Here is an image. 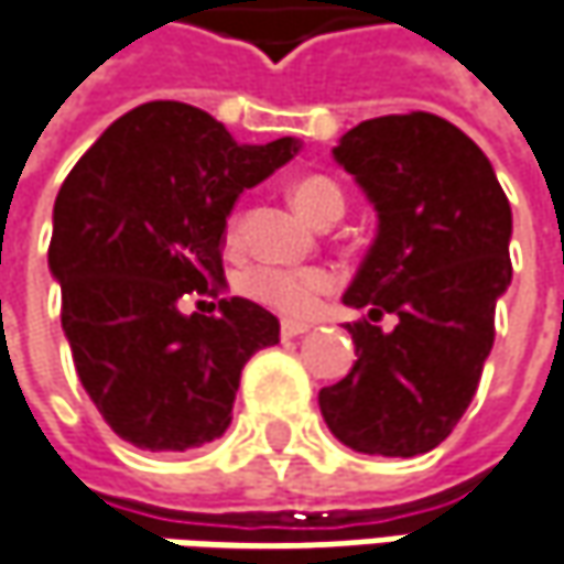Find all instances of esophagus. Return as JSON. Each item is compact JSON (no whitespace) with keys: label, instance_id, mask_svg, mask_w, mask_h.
Here are the masks:
<instances>
[{"label":"esophagus","instance_id":"esophagus-1","mask_svg":"<svg viewBox=\"0 0 564 564\" xmlns=\"http://www.w3.org/2000/svg\"><path fill=\"white\" fill-rule=\"evenodd\" d=\"M306 332H310V325H303V322H283L281 325V338H300Z\"/></svg>","mask_w":564,"mask_h":564}]
</instances>
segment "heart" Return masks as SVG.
<instances>
[{
	"instance_id": "1",
	"label": "heart",
	"mask_w": 564,
	"mask_h": 564,
	"mask_svg": "<svg viewBox=\"0 0 564 564\" xmlns=\"http://www.w3.org/2000/svg\"><path fill=\"white\" fill-rule=\"evenodd\" d=\"M290 197L296 210L306 219H322L325 214H345V194L332 178L310 175L290 187ZM239 239V214L226 223V242L232 246ZM239 290L258 300L261 306L286 315V318H310L318 300L332 290V274L325 268H274V264H254L239 274Z\"/></svg>"
}]
</instances>
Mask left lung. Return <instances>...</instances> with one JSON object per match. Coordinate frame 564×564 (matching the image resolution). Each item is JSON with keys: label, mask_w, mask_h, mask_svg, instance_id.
<instances>
[{"label": "left lung", "mask_w": 564, "mask_h": 564, "mask_svg": "<svg viewBox=\"0 0 564 564\" xmlns=\"http://www.w3.org/2000/svg\"><path fill=\"white\" fill-rule=\"evenodd\" d=\"M380 229L345 293L357 360L318 392L328 431L357 453L417 456L447 441L495 345L511 283V204L485 152L427 111L373 117L335 147ZM397 315V328L376 322Z\"/></svg>", "instance_id": "obj_1"}]
</instances>
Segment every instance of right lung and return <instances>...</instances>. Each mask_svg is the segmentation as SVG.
<instances>
[{
    "instance_id": "right-lung-1",
    "label": "right lung",
    "mask_w": 564,
    "mask_h": 564,
    "mask_svg": "<svg viewBox=\"0 0 564 564\" xmlns=\"http://www.w3.org/2000/svg\"><path fill=\"white\" fill-rule=\"evenodd\" d=\"M300 143L239 147L200 108L150 101L115 120L76 162L53 204L51 271L63 332L88 399L117 437L152 453L216 441L242 367L281 338L258 303L182 313L216 296L236 197L293 159Z\"/></svg>"
}]
</instances>
